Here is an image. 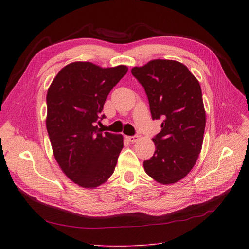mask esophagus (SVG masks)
Returning <instances> with one entry per match:
<instances>
[{"label":"esophagus","instance_id":"esophagus-1","mask_svg":"<svg viewBox=\"0 0 249 249\" xmlns=\"http://www.w3.org/2000/svg\"><path fill=\"white\" fill-rule=\"evenodd\" d=\"M126 138H127V140L129 142H133V143H134V142L139 140V137L138 136H128V137H126Z\"/></svg>","mask_w":249,"mask_h":249}]
</instances>
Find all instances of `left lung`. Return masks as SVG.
Here are the masks:
<instances>
[{
    "label": "left lung",
    "mask_w": 249,
    "mask_h": 249,
    "mask_svg": "<svg viewBox=\"0 0 249 249\" xmlns=\"http://www.w3.org/2000/svg\"><path fill=\"white\" fill-rule=\"evenodd\" d=\"M131 73L145 89L152 119L162 120L144 170L160 184L177 183L194 168L202 149L205 110L200 83L173 60H152Z\"/></svg>",
    "instance_id": "8db88e82"
}]
</instances>
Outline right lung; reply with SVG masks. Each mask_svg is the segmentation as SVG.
Wrapping results in <instances>:
<instances>
[{
	"label": "right lung",
	"instance_id": "1",
	"mask_svg": "<svg viewBox=\"0 0 249 249\" xmlns=\"http://www.w3.org/2000/svg\"><path fill=\"white\" fill-rule=\"evenodd\" d=\"M128 71L125 65L103 68L91 62L63 67L47 92L46 127L56 162L83 188H95L112 176L123 149V136L96 125L111 89Z\"/></svg>",
	"mask_w": 249,
	"mask_h": 249
}]
</instances>
